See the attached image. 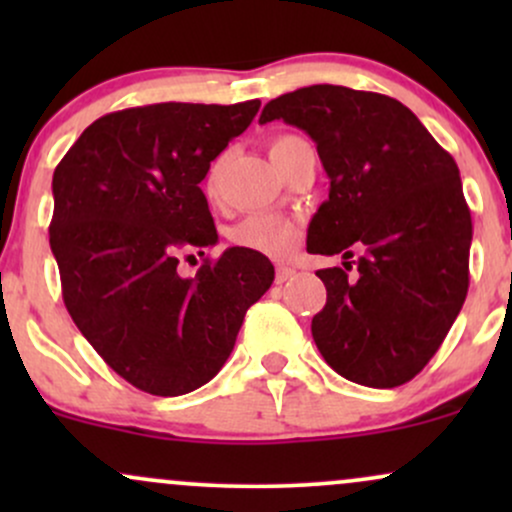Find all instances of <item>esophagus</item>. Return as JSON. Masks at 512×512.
<instances>
[{
	"label": "esophagus",
	"mask_w": 512,
	"mask_h": 512,
	"mask_svg": "<svg viewBox=\"0 0 512 512\" xmlns=\"http://www.w3.org/2000/svg\"><path fill=\"white\" fill-rule=\"evenodd\" d=\"M293 274H296V269L284 267V264H281V267H276V284H284V281H289Z\"/></svg>",
	"instance_id": "1"
}]
</instances>
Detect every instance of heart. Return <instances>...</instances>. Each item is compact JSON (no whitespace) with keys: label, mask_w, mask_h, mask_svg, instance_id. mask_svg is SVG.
<instances>
[{"label":"heart","mask_w":512,"mask_h":512,"mask_svg":"<svg viewBox=\"0 0 512 512\" xmlns=\"http://www.w3.org/2000/svg\"><path fill=\"white\" fill-rule=\"evenodd\" d=\"M293 142H298V137H293V134L276 137L272 146H269V154H281ZM211 182H214V175L209 178V185ZM231 240L238 248L260 252V255L274 257V260H284V257H289L296 250L298 240H301V228H298L296 221L286 219V216L252 214L233 228Z\"/></svg>","instance_id":"heart-1"}]
</instances>
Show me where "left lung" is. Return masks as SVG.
Here are the masks:
<instances>
[{"label": "left lung", "instance_id": "1", "mask_svg": "<svg viewBox=\"0 0 512 512\" xmlns=\"http://www.w3.org/2000/svg\"><path fill=\"white\" fill-rule=\"evenodd\" d=\"M317 146L330 197L308 226V252L361 250L320 269L327 303L313 317L325 361L351 383L397 387L421 373L469 286L472 216L457 163L407 105L383 93L317 84L264 105Z\"/></svg>", "mask_w": 512, "mask_h": 512}]
</instances>
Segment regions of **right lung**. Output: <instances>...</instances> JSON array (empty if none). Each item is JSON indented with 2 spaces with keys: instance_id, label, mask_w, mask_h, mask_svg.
I'll return each mask as SVG.
<instances>
[{
  "instance_id": "1",
  "label": "right lung",
  "mask_w": 512,
  "mask_h": 512,
  "mask_svg": "<svg viewBox=\"0 0 512 512\" xmlns=\"http://www.w3.org/2000/svg\"><path fill=\"white\" fill-rule=\"evenodd\" d=\"M257 110L260 101L110 113L52 175L50 248L64 305L103 361L149 395L209 383L274 281L272 262L245 248L207 260L192 279L178 272L180 255L219 240L199 182Z\"/></svg>"
}]
</instances>
